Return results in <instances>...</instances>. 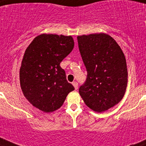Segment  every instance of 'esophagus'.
<instances>
[{
	"instance_id": "esophagus-1",
	"label": "esophagus",
	"mask_w": 146,
	"mask_h": 146,
	"mask_svg": "<svg viewBox=\"0 0 146 146\" xmlns=\"http://www.w3.org/2000/svg\"><path fill=\"white\" fill-rule=\"evenodd\" d=\"M73 86H74V88H75V89L76 90V89H78V83L76 82H73Z\"/></svg>"
}]
</instances>
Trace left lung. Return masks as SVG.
<instances>
[{
  "mask_svg": "<svg viewBox=\"0 0 146 146\" xmlns=\"http://www.w3.org/2000/svg\"><path fill=\"white\" fill-rule=\"evenodd\" d=\"M77 40L87 71L80 95L92 110H108L122 99L127 89L124 54L115 40L104 33L78 36Z\"/></svg>",
  "mask_w": 146,
  "mask_h": 146,
  "instance_id": "1",
  "label": "left lung"
}]
</instances>
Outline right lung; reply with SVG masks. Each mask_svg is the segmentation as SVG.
Here are the masks:
<instances>
[{
  "label": "right lung",
  "mask_w": 146,
  "mask_h": 146,
  "mask_svg": "<svg viewBox=\"0 0 146 146\" xmlns=\"http://www.w3.org/2000/svg\"><path fill=\"white\" fill-rule=\"evenodd\" d=\"M73 47L71 36L42 34L26 48L19 70L20 86L26 99L41 111L49 113L60 108L74 90L60 66Z\"/></svg>",
  "instance_id": "add662e5"
}]
</instances>
